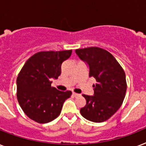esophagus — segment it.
I'll return each mask as SVG.
<instances>
[{
    "mask_svg": "<svg viewBox=\"0 0 146 146\" xmlns=\"http://www.w3.org/2000/svg\"><path fill=\"white\" fill-rule=\"evenodd\" d=\"M72 95H73V96H74V97H78V96H80V94L75 93V92H73Z\"/></svg>",
    "mask_w": 146,
    "mask_h": 146,
    "instance_id": "34e87169",
    "label": "esophagus"
}]
</instances>
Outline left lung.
<instances>
[{"instance_id":"left-lung-1","label":"left lung","mask_w":146,"mask_h":146,"mask_svg":"<svg viewBox=\"0 0 146 146\" xmlns=\"http://www.w3.org/2000/svg\"><path fill=\"white\" fill-rule=\"evenodd\" d=\"M76 54L89 66V76L94 77L93 96L82 95L86 104L80 113L86 120L104 122L120 108L127 91L126 75L117 60L106 50L91 47L76 49Z\"/></svg>"}]
</instances>
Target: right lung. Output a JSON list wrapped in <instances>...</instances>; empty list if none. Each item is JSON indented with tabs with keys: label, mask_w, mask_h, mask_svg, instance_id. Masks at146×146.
<instances>
[{
	"label": "right lung",
	"mask_w": 146,
	"mask_h": 146,
	"mask_svg": "<svg viewBox=\"0 0 146 146\" xmlns=\"http://www.w3.org/2000/svg\"><path fill=\"white\" fill-rule=\"evenodd\" d=\"M72 50L41 51L29 58L17 80V99L29 117L39 123L57 118L64 102L70 97V91L54 88L51 80L61 73L63 62L70 57Z\"/></svg>",
	"instance_id": "obj_1"
}]
</instances>
